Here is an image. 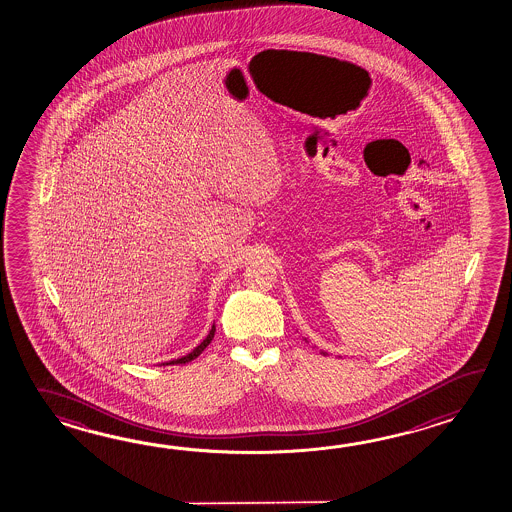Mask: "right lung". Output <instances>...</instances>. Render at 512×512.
Instances as JSON below:
<instances>
[{
	"mask_svg": "<svg viewBox=\"0 0 512 512\" xmlns=\"http://www.w3.org/2000/svg\"><path fill=\"white\" fill-rule=\"evenodd\" d=\"M213 335H215V324L211 326V330H209L208 337L200 343L193 352H189L188 355H184V357H180V359H173V361H169V363H164V365H186L189 361H193V359H197L202 352H204V348L211 343V339H213Z\"/></svg>",
	"mask_w": 512,
	"mask_h": 512,
	"instance_id": "right-lung-1",
	"label": "right lung"
}]
</instances>
